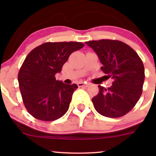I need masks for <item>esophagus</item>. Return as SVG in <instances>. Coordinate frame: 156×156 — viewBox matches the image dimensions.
<instances>
[{
	"label": "esophagus",
	"instance_id": "obj_1",
	"mask_svg": "<svg viewBox=\"0 0 156 156\" xmlns=\"http://www.w3.org/2000/svg\"><path fill=\"white\" fill-rule=\"evenodd\" d=\"M78 86L79 87H87L89 86V83H84V82H80L78 83Z\"/></svg>",
	"mask_w": 156,
	"mask_h": 156
}]
</instances>
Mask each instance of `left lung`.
I'll return each mask as SVG.
<instances>
[{
    "instance_id": "obj_1",
    "label": "left lung",
    "mask_w": 156,
    "mask_h": 156,
    "mask_svg": "<svg viewBox=\"0 0 156 156\" xmlns=\"http://www.w3.org/2000/svg\"><path fill=\"white\" fill-rule=\"evenodd\" d=\"M85 43L95 52L105 76L113 80L108 89L98 86L99 93L92 99L94 108L104 117H122L135 106L142 93V61L133 49L120 41L102 39Z\"/></svg>"
}]
</instances>
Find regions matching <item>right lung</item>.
<instances>
[{
  "instance_id": "right-lung-1",
  "label": "right lung",
  "mask_w": 156,
  "mask_h": 156,
  "mask_svg": "<svg viewBox=\"0 0 156 156\" xmlns=\"http://www.w3.org/2000/svg\"><path fill=\"white\" fill-rule=\"evenodd\" d=\"M84 46L81 42H46L28 53L18 73L19 87L23 103L36 119L53 121L69 108L76 83L55 80V75L69 55Z\"/></svg>"
}]
</instances>
